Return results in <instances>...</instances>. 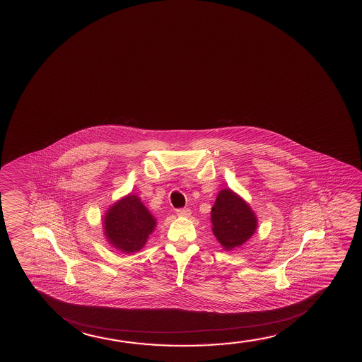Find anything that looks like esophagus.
<instances>
[{"instance_id": "1", "label": "esophagus", "mask_w": 362, "mask_h": 362, "mask_svg": "<svg viewBox=\"0 0 362 362\" xmlns=\"http://www.w3.org/2000/svg\"><path fill=\"white\" fill-rule=\"evenodd\" d=\"M176 214H177V216H180V218H189L191 216V210L189 209H178Z\"/></svg>"}]
</instances>
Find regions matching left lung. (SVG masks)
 <instances>
[{
	"instance_id": "obj_1",
	"label": "left lung",
	"mask_w": 362,
	"mask_h": 362,
	"mask_svg": "<svg viewBox=\"0 0 362 362\" xmlns=\"http://www.w3.org/2000/svg\"><path fill=\"white\" fill-rule=\"evenodd\" d=\"M211 223L214 235L221 247L233 250L252 238L258 218L247 201L233 189H223L211 209Z\"/></svg>"
}]
</instances>
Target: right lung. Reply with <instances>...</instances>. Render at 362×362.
I'll return each mask as SVG.
<instances>
[{
	"mask_svg": "<svg viewBox=\"0 0 362 362\" xmlns=\"http://www.w3.org/2000/svg\"><path fill=\"white\" fill-rule=\"evenodd\" d=\"M156 218L134 194L122 197L107 210L103 228L112 247L126 254L141 250L156 228Z\"/></svg>",
	"mask_w": 362,
	"mask_h": 362,
	"instance_id": "add662e5",
	"label": "right lung"
}]
</instances>
